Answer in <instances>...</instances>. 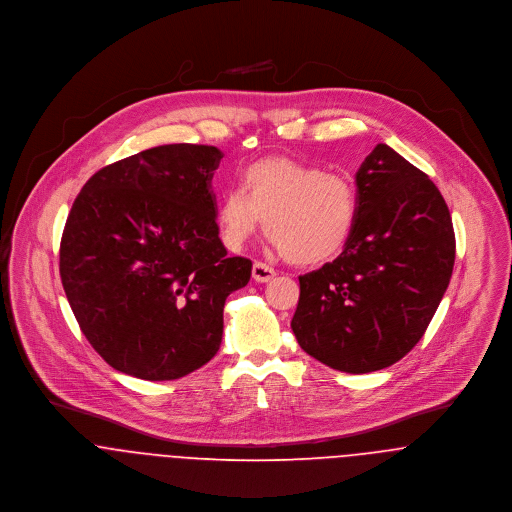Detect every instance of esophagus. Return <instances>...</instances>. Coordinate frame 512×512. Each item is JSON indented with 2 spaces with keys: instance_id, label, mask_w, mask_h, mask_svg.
Returning <instances> with one entry per match:
<instances>
[{
  "instance_id": "34e87169",
  "label": "esophagus",
  "mask_w": 512,
  "mask_h": 512,
  "mask_svg": "<svg viewBox=\"0 0 512 512\" xmlns=\"http://www.w3.org/2000/svg\"><path fill=\"white\" fill-rule=\"evenodd\" d=\"M251 275H253V279H255L257 283H269V281H273V279L277 277V271H275L273 267L261 263V261H255Z\"/></svg>"
}]
</instances>
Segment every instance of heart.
Returning <instances> with one entry per match:
<instances>
[{"label":"heart","mask_w":512,"mask_h":512,"mask_svg":"<svg viewBox=\"0 0 512 512\" xmlns=\"http://www.w3.org/2000/svg\"><path fill=\"white\" fill-rule=\"evenodd\" d=\"M294 265H320L345 247L357 222V190L349 176L290 157H269L241 172L216 208L224 243L239 249L261 226Z\"/></svg>","instance_id":"obj_1"}]
</instances>
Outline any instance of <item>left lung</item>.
I'll return each instance as SVG.
<instances>
[{
  "mask_svg": "<svg viewBox=\"0 0 512 512\" xmlns=\"http://www.w3.org/2000/svg\"><path fill=\"white\" fill-rule=\"evenodd\" d=\"M357 222L340 257L298 277L290 328L300 347L345 373L402 359L450 284L452 216L428 174L379 143L355 174Z\"/></svg>",
  "mask_w": 512,
  "mask_h": 512,
  "instance_id": "left-lung-1",
  "label": "left lung"
}]
</instances>
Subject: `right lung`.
Segmentation results:
<instances>
[{
    "mask_svg": "<svg viewBox=\"0 0 512 512\" xmlns=\"http://www.w3.org/2000/svg\"><path fill=\"white\" fill-rule=\"evenodd\" d=\"M210 145H161L96 172L60 239V279L86 340L117 371L172 381L220 349L224 304L253 263L228 257Z\"/></svg>",
    "mask_w": 512,
    "mask_h": 512,
    "instance_id": "right-lung-1",
    "label": "right lung"
}]
</instances>
